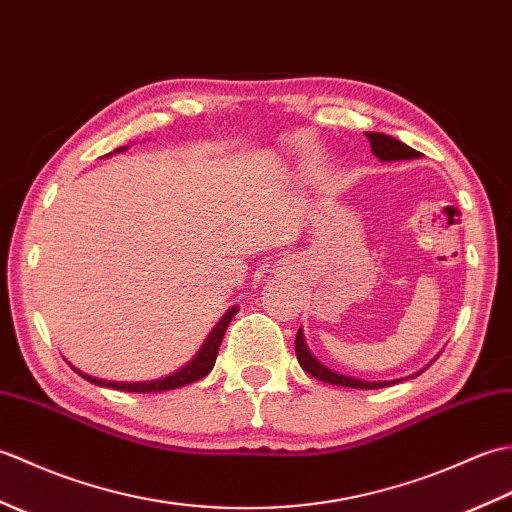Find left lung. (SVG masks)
<instances>
[{"label":"left lung","instance_id":"8db88e82","mask_svg":"<svg viewBox=\"0 0 512 512\" xmlns=\"http://www.w3.org/2000/svg\"><path fill=\"white\" fill-rule=\"evenodd\" d=\"M369 145H372V151L374 156L378 160L383 162H394V160H416L420 158L422 154L416 149H411L409 145L400 143V140L391 138L387 134H378V132H365ZM295 352H297V361L299 365L306 369V372L314 378L323 380V383H330V385H339V387H356V389H378V387H389V385H396L400 383L402 378H396V380H361V378H354V376H345V374H339L334 372V369L325 367L323 363L317 361V356H312V352L308 350L306 345V339H303V330L299 328L297 332V339H295ZM433 363V361H431ZM429 363V365H431ZM427 365V367H429ZM424 367V369H427ZM424 369H420V372L411 374L407 378H416L420 376Z\"/></svg>","mask_w":512,"mask_h":512}]
</instances>
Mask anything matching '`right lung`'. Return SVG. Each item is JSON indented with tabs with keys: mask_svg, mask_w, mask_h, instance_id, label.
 <instances>
[{
	"mask_svg": "<svg viewBox=\"0 0 512 512\" xmlns=\"http://www.w3.org/2000/svg\"><path fill=\"white\" fill-rule=\"evenodd\" d=\"M127 147H118L114 149V154H121V151H125ZM112 156V154H107ZM237 314V306L228 308L224 317L217 321L215 328L211 330V334L206 336V341L202 343L200 352L195 354L191 361L180 367L178 372H173L165 378H156V380H140V383H118V380H103V378H94L90 374H83L81 369H76L74 365H70L76 374L83 376L85 380H90V383L99 385V387H112V389H118V391H136V394H151V391H169V389H178V387H184L189 383H195V380L204 378L206 374L211 372L213 365H215V358H217V352H220V345H222V339H224V332L228 328V323H231V319Z\"/></svg>",
	"mask_w": 512,
	"mask_h": 512,
	"instance_id": "1",
	"label": "right lung"
}]
</instances>
